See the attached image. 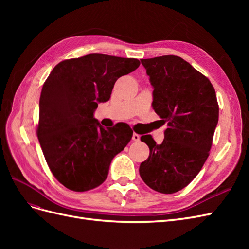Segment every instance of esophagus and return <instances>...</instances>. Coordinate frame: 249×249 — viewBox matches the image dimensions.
I'll return each mask as SVG.
<instances>
[{
	"label": "esophagus",
	"instance_id": "1",
	"mask_svg": "<svg viewBox=\"0 0 249 249\" xmlns=\"http://www.w3.org/2000/svg\"><path fill=\"white\" fill-rule=\"evenodd\" d=\"M132 139H133L134 141H139V140H140V135H138V134H136V133H134Z\"/></svg>",
	"mask_w": 249,
	"mask_h": 249
}]
</instances>
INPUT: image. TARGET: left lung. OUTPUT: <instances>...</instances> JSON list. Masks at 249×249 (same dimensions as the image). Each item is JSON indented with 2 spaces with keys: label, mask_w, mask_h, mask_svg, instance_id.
I'll return each mask as SVG.
<instances>
[{
  "label": "left lung",
  "mask_w": 249,
  "mask_h": 249,
  "mask_svg": "<svg viewBox=\"0 0 249 249\" xmlns=\"http://www.w3.org/2000/svg\"><path fill=\"white\" fill-rule=\"evenodd\" d=\"M154 87L153 108L166 124L164 140L141 136L149 156L140 164V177L149 188L176 193L198 175L210 155L219 116L210 80L178 56L141 59Z\"/></svg>",
  "instance_id": "obj_1"
}]
</instances>
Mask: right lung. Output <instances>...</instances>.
I'll list each match as a JSON object with an SVG mask.
<instances>
[{
	"instance_id": "right-lung-1",
	"label": "right lung",
	"mask_w": 249,
	"mask_h": 249,
	"mask_svg": "<svg viewBox=\"0 0 249 249\" xmlns=\"http://www.w3.org/2000/svg\"><path fill=\"white\" fill-rule=\"evenodd\" d=\"M140 65L135 58L89 54L58 63L42 86L37 137L54 177L67 189L102 185L113 158L133 136L129 124L104 129L93 117L118 78Z\"/></svg>"
}]
</instances>
